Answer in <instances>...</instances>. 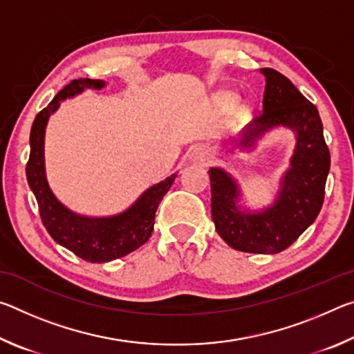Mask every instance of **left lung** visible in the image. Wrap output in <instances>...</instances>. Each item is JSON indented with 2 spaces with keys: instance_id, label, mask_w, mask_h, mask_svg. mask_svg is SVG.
Returning <instances> with one entry per match:
<instances>
[{
  "instance_id": "obj_1",
  "label": "left lung",
  "mask_w": 354,
  "mask_h": 354,
  "mask_svg": "<svg viewBox=\"0 0 354 354\" xmlns=\"http://www.w3.org/2000/svg\"><path fill=\"white\" fill-rule=\"evenodd\" d=\"M259 71L266 77L263 109L245 128L241 145L250 148L266 131L279 124L289 127L297 133L292 167L286 173L274 206L259 214L239 211L236 183L223 170L211 169V207L215 230L231 248L277 254L289 248L319 215L331 156L317 107L279 71Z\"/></svg>"
}]
</instances>
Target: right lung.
Listing matches in <instances>:
<instances>
[{
    "mask_svg": "<svg viewBox=\"0 0 354 354\" xmlns=\"http://www.w3.org/2000/svg\"><path fill=\"white\" fill-rule=\"evenodd\" d=\"M104 87V81L77 77L67 84L55 100L41 109L32 123L29 136V159L26 164L28 184L39 205L41 223L48 234L71 253L87 262H109L140 248L153 232L156 211L160 200L171 187L176 175L149 187L128 211L107 218H88L70 212L56 200L48 187L44 165V137L48 118L59 107V101L75 97L84 88Z\"/></svg>",
    "mask_w": 354,
    "mask_h": 354,
    "instance_id": "add662e5",
    "label": "right lung"
}]
</instances>
